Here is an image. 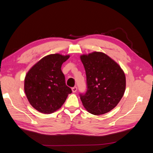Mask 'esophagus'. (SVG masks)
<instances>
[{"instance_id": "34e87169", "label": "esophagus", "mask_w": 153, "mask_h": 153, "mask_svg": "<svg viewBox=\"0 0 153 153\" xmlns=\"http://www.w3.org/2000/svg\"><path fill=\"white\" fill-rule=\"evenodd\" d=\"M71 89H72V92H76V91H77V87H74L72 88Z\"/></svg>"}]
</instances>
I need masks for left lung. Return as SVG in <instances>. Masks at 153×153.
I'll use <instances>...</instances> for the list:
<instances>
[{
    "label": "left lung",
    "mask_w": 153,
    "mask_h": 153,
    "mask_svg": "<svg viewBox=\"0 0 153 153\" xmlns=\"http://www.w3.org/2000/svg\"><path fill=\"white\" fill-rule=\"evenodd\" d=\"M86 73L87 90L80 99L87 112L101 115L110 112L121 101L126 89L122 68L107 55L93 52L80 55Z\"/></svg>",
    "instance_id": "obj_1"
}]
</instances>
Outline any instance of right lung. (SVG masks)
I'll return each instance as SVG.
<instances>
[{
	"label": "right lung",
	"instance_id": "obj_1",
	"mask_svg": "<svg viewBox=\"0 0 153 153\" xmlns=\"http://www.w3.org/2000/svg\"><path fill=\"white\" fill-rule=\"evenodd\" d=\"M69 57V55H48L36 63L26 74L25 93L30 104L38 112L53 113L61 108L68 94L71 93L61 71L62 64Z\"/></svg>",
	"mask_w": 153,
	"mask_h": 153
}]
</instances>
